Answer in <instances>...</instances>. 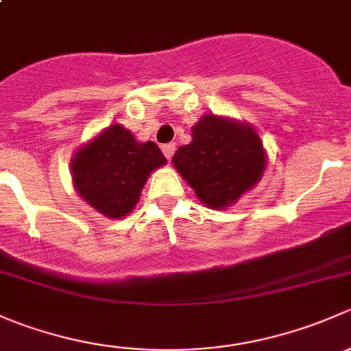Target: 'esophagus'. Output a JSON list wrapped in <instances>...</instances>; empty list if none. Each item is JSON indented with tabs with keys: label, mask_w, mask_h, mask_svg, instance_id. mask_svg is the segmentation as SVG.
Masks as SVG:
<instances>
[{
	"label": "esophagus",
	"mask_w": 351,
	"mask_h": 351,
	"mask_svg": "<svg viewBox=\"0 0 351 351\" xmlns=\"http://www.w3.org/2000/svg\"><path fill=\"white\" fill-rule=\"evenodd\" d=\"M161 149H162V154H165L166 159H168V161H169V159L173 158V154H175L176 146H175V144H173V143H171V144H165V146H162Z\"/></svg>",
	"instance_id": "1"
}]
</instances>
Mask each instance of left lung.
Wrapping results in <instances>:
<instances>
[{
    "label": "left lung",
    "mask_w": 351,
    "mask_h": 351,
    "mask_svg": "<svg viewBox=\"0 0 351 351\" xmlns=\"http://www.w3.org/2000/svg\"><path fill=\"white\" fill-rule=\"evenodd\" d=\"M171 162L202 204L222 210L258 185L267 151L250 123L207 113L192 127V143L180 146Z\"/></svg>",
    "instance_id": "8db88e82"
}]
</instances>
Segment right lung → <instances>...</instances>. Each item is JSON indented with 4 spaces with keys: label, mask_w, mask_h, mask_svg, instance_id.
I'll return each mask as SVG.
<instances>
[{
    "label": "right lung",
    "mask_w": 351,
    "mask_h": 351,
    "mask_svg": "<svg viewBox=\"0 0 351 351\" xmlns=\"http://www.w3.org/2000/svg\"><path fill=\"white\" fill-rule=\"evenodd\" d=\"M165 165L153 141L139 143L129 129L112 123L74 151L71 178L90 207L117 221L134 210L151 173Z\"/></svg>",
    "instance_id": "1"
}]
</instances>
